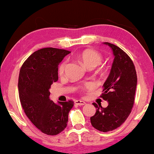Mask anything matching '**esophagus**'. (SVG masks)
<instances>
[{"label": "esophagus", "instance_id": "1", "mask_svg": "<svg viewBox=\"0 0 154 154\" xmlns=\"http://www.w3.org/2000/svg\"><path fill=\"white\" fill-rule=\"evenodd\" d=\"M75 104L77 105H84L85 103L83 100H77L75 101Z\"/></svg>", "mask_w": 154, "mask_h": 154}]
</instances>
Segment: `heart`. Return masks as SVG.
<instances>
[{
  "mask_svg": "<svg viewBox=\"0 0 154 154\" xmlns=\"http://www.w3.org/2000/svg\"><path fill=\"white\" fill-rule=\"evenodd\" d=\"M78 59L88 69H93L98 66L102 61V55L98 51L93 49H85L78 55ZM66 63L63 62L59 66V75H63L64 73ZM88 85L87 87H89Z\"/></svg>",
  "mask_w": 154,
  "mask_h": 154,
  "instance_id": "b5f03b06",
  "label": "heart"
}]
</instances>
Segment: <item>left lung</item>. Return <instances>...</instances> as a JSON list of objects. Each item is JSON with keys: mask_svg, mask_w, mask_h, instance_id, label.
<instances>
[{"mask_svg": "<svg viewBox=\"0 0 154 154\" xmlns=\"http://www.w3.org/2000/svg\"><path fill=\"white\" fill-rule=\"evenodd\" d=\"M104 44L111 48L115 57L101 95L103 100L108 102V105L103 107L101 104L93 103L97 109L91 117V122L97 130L107 132L120 127L131 113L137 76L133 61L122 49L111 43Z\"/></svg>", "mask_w": 154, "mask_h": 154, "instance_id": "left-lung-1", "label": "left lung"}]
</instances>
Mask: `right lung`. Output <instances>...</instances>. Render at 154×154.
I'll list each match as a JSON object with an SVG mask.
<instances>
[{
    "instance_id": "obj_1",
    "label": "right lung",
    "mask_w": 154,
    "mask_h": 154,
    "mask_svg": "<svg viewBox=\"0 0 154 154\" xmlns=\"http://www.w3.org/2000/svg\"><path fill=\"white\" fill-rule=\"evenodd\" d=\"M69 51L43 48L27 58L19 74L21 105L32 123L42 132L57 135L67 126L73 101L54 103L49 98L51 85L58 81V66Z\"/></svg>"
}]
</instances>
